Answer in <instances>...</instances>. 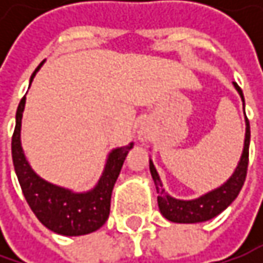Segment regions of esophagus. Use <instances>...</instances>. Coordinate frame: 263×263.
Listing matches in <instances>:
<instances>
[{
  "label": "esophagus",
  "instance_id": "1",
  "mask_svg": "<svg viewBox=\"0 0 263 263\" xmlns=\"http://www.w3.org/2000/svg\"><path fill=\"white\" fill-rule=\"evenodd\" d=\"M147 137H149V135H147L146 130H140V132H139V139H140V140H146Z\"/></svg>",
  "mask_w": 263,
  "mask_h": 263
}]
</instances>
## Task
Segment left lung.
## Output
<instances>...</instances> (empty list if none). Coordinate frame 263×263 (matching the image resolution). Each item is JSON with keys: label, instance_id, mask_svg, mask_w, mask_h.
<instances>
[{"label": "left lung", "instance_id": "left-lung-1", "mask_svg": "<svg viewBox=\"0 0 263 263\" xmlns=\"http://www.w3.org/2000/svg\"><path fill=\"white\" fill-rule=\"evenodd\" d=\"M234 87L241 96V101L245 102L243 92L237 83H234ZM249 145H250V124L249 118L246 117V139H245V149L243 155L238 162L234 174L228 180L226 184L218 187L215 190L209 192L206 195L200 196L195 200H178L174 197L168 196L165 190L162 189L161 180L158 176L157 170L154 167L152 161H149V170L152 178L155 181L158 190V206L159 211L168 221L180 222V224H193V222H203L208 219H212L221 214L226 208L230 206V203L238 196L241 187L245 184V180L248 176L249 165Z\"/></svg>", "mask_w": 263, "mask_h": 263}]
</instances>
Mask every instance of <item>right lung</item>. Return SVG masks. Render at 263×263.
<instances>
[{"instance_id":"1","label":"right lung","mask_w":263,"mask_h":263,"mask_svg":"<svg viewBox=\"0 0 263 263\" xmlns=\"http://www.w3.org/2000/svg\"><path fill=\"white\" fill-rule=\"evenodd\" d=\"M41 66L42 63L30 77V83ZM25 102L26 96H23L15 112V127L11 137V155L26 202L29 203L36 218L57 234L83 236L93 233L102 227L108 219L112 187L116 184L117 177L121 171L128 151L133 147V143L114 149L109 154L105 171L92 192L71 193L66 189L46 183L29 167L20 145V127Z\"/></svg>"}]
</instances>
